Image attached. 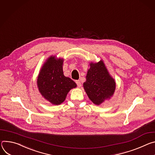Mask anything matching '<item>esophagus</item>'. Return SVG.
Masks as SVG:
<instances>
[{
  "instance_id": "esophagus-1",
  "label": "esophagus",
  "mask_w": 155,
  "mask_h": 155,
  "mask_svg": "<svg viewBox=\"0 0 155 155\" xmlns=\"http://www.w3.org/2000/svg\"><path fill=\"white\" fill-rule=\"evenodd\" d=\"M76 84H77V85H78V87H81V82H80L79 80L76 81Z\"/></svg>"
}]
</instances>
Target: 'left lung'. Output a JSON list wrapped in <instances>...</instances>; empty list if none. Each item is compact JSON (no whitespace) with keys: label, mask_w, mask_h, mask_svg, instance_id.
Masks as SVG:
<instances>
[{"label":"left lung","mask_w":155,"mask_h":155,"mask_svg":"<svg viewBox=\"0 0 155 155\" xmlns=\"http://www.w3.org/2000/svg\"><path fill=\"white\" fill-rule=\"evenodd\" d=\"M115 87V81L110 76L104 62L100 60L97 63L90 64L84 88L94 104L98 105L105 99L110 98Z\"/></svg>","instance_id":"8db88e82"}]
</instances>
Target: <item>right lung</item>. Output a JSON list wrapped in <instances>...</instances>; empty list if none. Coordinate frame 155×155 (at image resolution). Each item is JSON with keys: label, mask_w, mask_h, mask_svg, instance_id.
Segmentation results:
<instances>
[{"label": "right lung", "mask_w": 155, "mask_h": 155, "mask_svg": "<svg viewBox=\"0 0 155 155\" xmlns=\"http://www.w3.org/2000/svg\"><path fill=\"white\" fill-rule=\"evenodd\" d=\"M63 59L50 57L42 66L38 78V86L42 95L51 104L60 105L76 84L70 78L64 76Z\"/></svg>", "instance_id": "right-lung-1"}]
</instances>
